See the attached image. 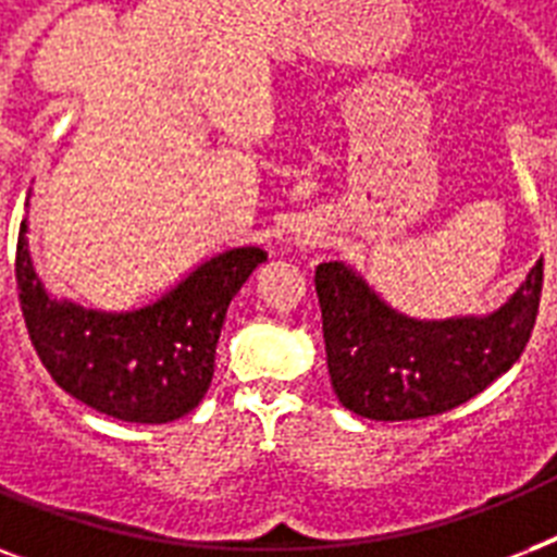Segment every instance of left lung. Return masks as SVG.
Listing matches in <instances>:
<instances>
[{
    "instance_id": "obj_1",
    "label": "left lung",
    "mask_w": 557,
    "mask_h": 557,
    "mask_svg": "<svg viewBox=\"0 0 557 557\" xmlns=\"http://www.w3.org/2000/svg\"><path fill=\"white\" fill-rule=\"evenodd\" d=\"M544 260L488 314L424 321L381 300L341 260L314 269L326 367L347 410L375 422L448 413L509 372L527 349L541 304Z\"/></svg>"
}]
</instances>
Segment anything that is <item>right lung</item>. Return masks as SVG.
Instances as JSON below:
<instances>
[{
  "mask_svg": "<svg viewBox=\"0 0 557 557\" xmlns=\"http://www.w3.org/2000/svg\"><path fill=\"white\" fill-rule=\"evenodd\" d=\"M265 257L257 245H236L138 306H83L46 288L25 216L16 239L22 318L39 361L69 396L121 422H176L208 393L227 306Z\"/></svg>",
  "mask_w": 557,
  "mask_h": 557,
  "instance_id": "right-lung-1",
  "label": "right lung"
}]
</instances>
